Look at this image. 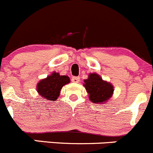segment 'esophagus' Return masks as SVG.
<instances>
[{
	"label": "esophagus",
	"instance_id": "34e87169",
	"mask_svg": "<svg viewBox=\"0 0 153 153\" xmlns=\"http://www.w3.org/2000/svg\"><path fill=\"white\" fill-rule=\"evenodd\" d=\"M71 81L73 82H75V83H78L79 82V76H73L71 79Z\"/></svg>",
	"mask_w": 153,
	"mask_h": 153
}]
</instances>
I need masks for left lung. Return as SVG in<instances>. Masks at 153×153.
<instances>
[{"label": "left lung", "mask_w": 153, "mask_h": 153, "mask_svg": "<svg viewBox=\"0 0 153 153\" xmlns=\"http://www.w3.org/2000/svg\"><path fill=\"white\" fill-rule=\"evenodd\" d=\"M84 87L88 93L89 100L93 103L102 104L112 97L114 87L110 82L104 81L97 74H90L84 80Z\"/></svg>", "instance_id": "left-lung-1"}]
</instances>
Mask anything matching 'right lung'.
Wrapping results in <instances>:
<instances>
[{
  "instance_id": "add662e5",
  "label": "right lung",
  "mask_w": 153,
  "mask_h": 153,
  "mask_svg": "<svg viewBox=\"0 0 153 153\" xmlns=\"http://www.w3.org/2000/svg\"><path fill=\"white\" fill-rule=\"evenodd\" d=\"M69 82L70 78L68 76H61L59 73L53 72L52 74L38 82L36 90L43 99L53 102L59 96L62 88Z\"/></svg>"
}]
</instances>
